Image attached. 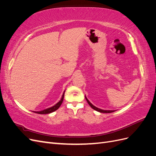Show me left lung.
Here are the masks:
<instances>
[{
    "label": "left lung",
    "mask_w": 156,
    "mask_h": 156,
    "mask_svg": "<svg viewBox=\"0 0 156 156\" xmlns=\"http://www.w3.org/2000/svg\"><path fill=\"white\" fill-rule=\"evenodd\" d=\"M85 98H86V100H87L88 103L89 104V105L90 106L93 108V109H94V110L96 111H98V112H103V113H110V112H112L116 111L115 110H103V109H101V108H99L95 107L94 105H93L92 103L89 101V100L87 98L86 96H85Z\"/></svg>",
    "instance_id": "8db88e82"
}]
</instances>
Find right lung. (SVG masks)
<instances>
[{"label": "right lung", "instance_id": "right-lung-1", "mask_svg": "<svg viewBox=\"0 0 156 156\" xmlns=\"http://www.w3.org/2000/svg\"><path fill=\"white\" fill-rule=\"evenodd\" d=\"M64 92H65V91L64 92V93L62 94L61 100L57 103H56V104L53 105V107H51L49 108H45V109L40 111H34V112L37 113V114H41V115H44V114L46 115V114H49V113H51V112H53L56 111L60 107L61 104L62 103V101H63V100H64Z\"/></svg>", "mask_w": 156, "mask_h": 156}]
</instances>
